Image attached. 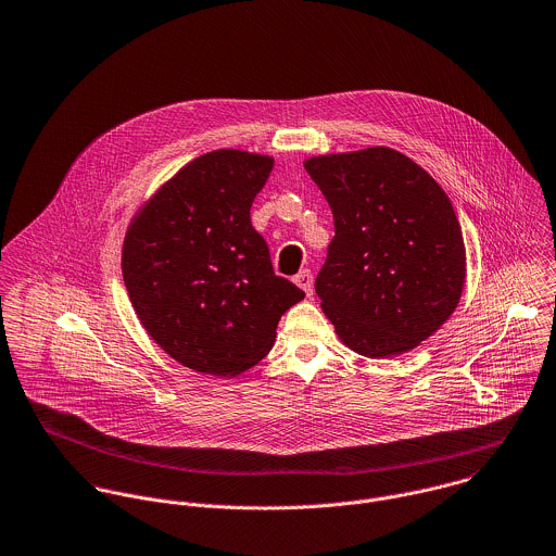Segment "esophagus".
Returning <instances> with one entry per match:
<instances>
[{
  "label": "esophagus",
  "instance_id": "34e87169",
  "mask_svg": "<svg viewBox=\"0 0 556 556\" xmlns=\"http://www.w3.org/2000/svg\"><path fill=\"white\" fill-rule=\"evenodd\" d=\"M295 285L300 287V289H304L306 291V295L311 298L313 295V287H315V276H313V271L311 269H302L295 278Z\"/></svg>",
  "mask_w": 556,
  "mask_h": 556
}]
</instances>
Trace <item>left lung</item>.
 <instances>
[{
	"label": "left lung",
	"instance_id": "left-lung-1",
	"mask_svg": "<svg viewBox=\"0 0 556 556\" xmlns=\"http://www.w3.org/2000/svg\"><path fill=\"white\" fill-rule=\"evenodd\" d=\"M333 214L318 271L320 308L340 340L392 357L432 336L458 306L465 239L443 188L390 148L306 160Z\"/></svg>",
	"mask_w": 556,
	"mask_h": 556
}]
</instances>
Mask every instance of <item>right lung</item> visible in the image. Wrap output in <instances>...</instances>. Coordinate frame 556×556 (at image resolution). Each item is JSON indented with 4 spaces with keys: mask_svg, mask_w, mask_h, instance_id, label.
Returning a JSON list of instances; mask_svg holds the SVG:
<instances>
[{
    "mask_svg": "<svg viewBox=\"0 0 556 556\" xmlns=\"http://www.w3.org/2000/svg\"><path fill=\"white\" fill-rule=\"evenodd\" d=\"M274 160L218 150L188 162L137 214L124 285L148 333L179 364L236 377L258 364L304 291L276 276L250 223Z\"/></svg>",
    "mask_w": 556,
    "mask_h": 556,
    "instance_id": "add662e5",
    "label": "right lung"
}]
</instances>
